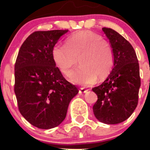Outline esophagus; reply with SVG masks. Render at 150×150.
Returning a JSON list of instances; mask_svg holds the SVG:
<instances>
[{
	"instance_id": "1",
	"label": "esophagus",
	"mask_w": 150,
	"mask_h": 150,
	"mask_svg": "<svg viewBox=\"0 0 150 150\" xmlns=\"http://www.w3.org/2000/svg\"><path fill=\"white\" fill-rule=\"evenodd\" d=\"M87 91H88V90L86 89V88H81L79 89V94H84V93H86V92H87Z\"/></svg>"
}]
</instances>
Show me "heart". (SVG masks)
<instances>
[{"label":"heart","instance_id":"b5f03b06","mask_svg":"<svg viewBox=\"0 0 150 150\" xmlns=\"http://www.w3.org/2000/svg\"><path fill=\"white\" fill-rule=\"evenodd\" d=\"M52 58L65 76L71 74L79 60L81 67L71 74L70 80L83 86L94 84L98 77L100 79L107 78L114 63L110 43L90 30H81L73 34L66 41V46L55 45Z\"/></svg>","mask_w":150,"mask_h":150}]
</instances>
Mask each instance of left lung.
I'll use <instances>...</instances> for the list:
<instances>
[{"mask_svg":"<svg viewBox=\"0 0 150 150\" xmlns=\"http://www.w3.org/2000/svg\"><path fill=\"white\" fill-rule=\"evenodd\" d=\"M113 50L112 71L104 83L92 88L98 95L93 112L105 124L122 122L133 113L140 87L139 63L133 46L116 30L102 28Z\"/></svg>","mask_w":150,"mask_h":150,"instance_id":"8db88e82","label":"left lung"}]
</instances>
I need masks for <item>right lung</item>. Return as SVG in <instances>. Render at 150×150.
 Returning a JSON list of instances; mask_svg holds the SVG:
<instances>
[{
	"instance_id": "add662e5",
	"label": "right lung",
	"mask_w": 150,
	"mask_h": 150,
	"mask_svg": "<svg viewBox=\"0 0 150 150\" xmlns=\"http://www.w3.org/2000/svg\"><path fill=\"white\" fill-rule=\"evenodd\" d=\"M68 30L35 31L18 51L15 64V91L19 112L41 129L58 126L79 90L55 67L52 50Z\"/></svg>"
}]
</instances>
